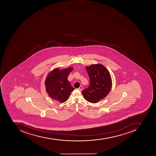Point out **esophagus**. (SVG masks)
<instances>
[{"mask_svg": "<svg viewBox=\"0 0 156 156\" xmlns=\"http://www.w3.org/2000/svg\"><path fill=\"white\" fill-rule=\"evenodd\" d=\"M78 89L79 90H82V89H83V86L82 85L80 86L79 88H78Z\"/></svg>", "mask_w": 156, "mask_h": 156, "instance_id": "esophagus-1", "label": "esophagus"}]
</instances>
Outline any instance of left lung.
Instances as JSON below:
<instances>
[{
    "label": "left lung",
    "instance_id": "obj_1",
    "mask_svg": "<svg viewBox=\"0 0 156 156\" xmlns=\"http://www.w3.org/2000/svg\"><path fill=\"white\" fill-rule=\"evenodd\" d=\"M90 78V86L82 91L85 100L91 103L98 102L109 94L112 87L110 73L101 64L86 67Z\"/></svg>",
    "mask_w": 156,
    "mask_h": 156
}]
</instances>
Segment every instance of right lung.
Masks as SVG:
<instances>
[{
	"instance_id": "1",
	"label": "right lung",
	"mask_w": 156,
	"mask_h": 156,
	"mask_svg": "<svg viewBox=\"0 0 156 156\" xmlns=\"http://www.w3.org/2000/svg\"><path fill=\"white\" fill-rule=\"evenodd\" d=\"M73 70L72 67L62 70L55 68L48 73L45 79V86L46 92L52 99L61 103L68 99L74 90L67 80Z\"/></svg>"
}]
</instances>
